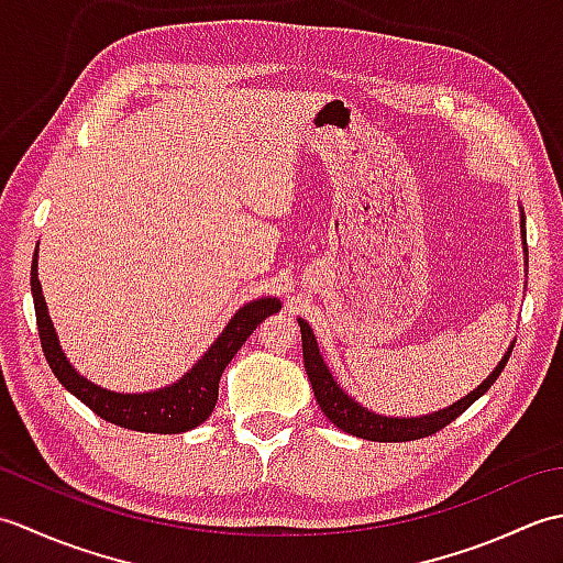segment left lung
<instances>
[{"mask_svg": "<svg viewBox=\"0 0 563 563\" xmlns=\"http://www.w3.org/2000/svg\"><path fill=\"white\" fill-rule=\"evenodd\" d=\"M520 236H522L525 258H528V239H525L522 208H520ZM297 324H300V331H302L305 369H307L309 385H312V389H314V397L321 406V411H324L329 421L336 428H341L343 433H351V435L363 438V440H375V442H406V440H421L426 435L438 433L440 428L452 423L454 418L464 413L476 399L484 397V394L492 389L498 375L504 373V367L512 353V345H516V341H510L508 351L504 353V357H500L498 365L492 369V375H488L482 385H476V389L464 394L462 399L445 406V409L426 413V416H382V413L365 409L363 404H357L353 397H349V391H345L339 382L333 379L331 369L324 363V357H321L312 327H309L305 319H297Z\"/></svg>", "mask_w": 563, "mask_h": 563, "instance_id": "left-lung-1", "label": "left lung"}]
</instances>
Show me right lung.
I'll use <instances>...</instances> for the list:
<instances>
[{
    "instance_id": "1",
    "label": "right lung",
    "mask_w": 563,
    "mask_h": 563,
    "mask_svg": "<svg viewBox=\"0 0 563 563\" xmlns=\"http://www.w3.org/2000/svg\"><path fill=\"white\" fill-rule=\"evenodd\" d=\"M31 292L45 361L59 379V385L69 394H75L79 401L87 404L103 421L140 430V433L164 435L186 433V430L208 421L214 404H218L222 369L230 365L236 351L242 349L244 341L256 331L261 321L280 312L283 307L278 297H261V300L246 302L227 321L220 336L210 343V349L198 357V363L188 373L162 389L128 394L93 385L91 379L79 375L75 365L67 361L63 345H59L57 331L53 327V319L47 314V305L38 280V249H35L31 263Z\"/></svg>"
}]
</instances>
